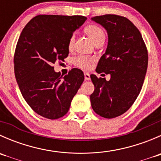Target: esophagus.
Listing matches in <instances>:
<instances>
[{"instance_id":"1","label":"esophagus","mask_w":161,"mask_h":161,"mask_svg":"<svg viewBox=\"0 0 161 161\" xmlns=\"http://www.w3.org/2000/svg\"><path fill=\"white\" fill-rule=\"evenodd\" d=\"M84 77H85V80L88 81V80H90V75L89 74V73L85 72V73H84Z\"/></svg>"}]
</instances>
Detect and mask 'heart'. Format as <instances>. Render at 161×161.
<instances>
[{"mask_svg": "<svg viewBox=\"0 0 161 161\" xmlns=\"http://www.w3.org/2000/svg\"><path fill=\"white\" fill-rule=\"evenodd\" d=\"M86 33L88 35V36L92 40L94 43H97L98 42L104 41L105 40V32L103 29L97 25H89L85 28ZM75 37L74 36H71L69 40V49H72L73 45H74ZM93 62V58H88L84 55H80L77 57L74 60V63L76 66L81 68L82 69H89L91 67V64Z\"/></svg>", "mask_w": 161, "mask_h": 161, "instance_id": "b5f03b06", "label": "heart"}]
</instances>
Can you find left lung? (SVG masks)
<instances>
[{
    "label": "left lung",
    "instance_id": "left-lung-1",
    "mask_svg": "<svg viewBox=\"0 0 161 161\" xmlns=\"http://www.w3.org/2000/svg\"><path fill=\"white\" fill-rule=\"evenodd\" d=\"M108 35V47L96 71L111 79L91 75L94 92L90 95L92 110L105 118L125 113L139 96L148 66V52L139 30L126 19L116 14L92 18Z\"/></svg>",
    "mask_w": 161,
    "mask_h": 161
}]
</instances>
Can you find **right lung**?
I'll return each instance as SVG.
<instances>
[{
	"label": "right lung",
	"mask_w": 161,
	"mask_h": 161,
	"mask_svg": "<svg viewBox=\"0 0 161 161\" xmlns=\"http://www.w3.org/2000/svg\"><path fill=\"white\" fill-rule=\"evenodd\" d=\"M86 20L80 15L40 14L22 31L14 52V75L23 98L40 116L53 120L65 115L83 82L80 69L63 76L53 64L67 58L69 39Z\"/></svg>",
	"instance_id": "1"
}]
</instances>
